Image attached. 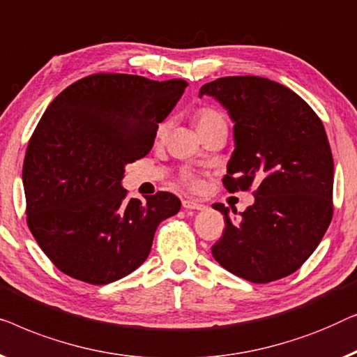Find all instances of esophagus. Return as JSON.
Returning a JSON list of instances; mask_svg holds the SVG:
<instances>
[{
    "instance_id": "obj_1",
    "label": "esophagus",
    "mask_w": 357,
    "mask_h": 357,
    "mask_svg": "<svg viewBox=\"0 0 357 357\" xmlns=\"http://www.w3.org/2000/svg\"><path fill=\"white\" fill-rule=\"evenodd\" d=\"M183 207L188 210H205V205L199 200H192V199H185L183 200Z\"/></svg>"
}]
</instances>
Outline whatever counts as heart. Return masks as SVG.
Wrapping results in <instances>:
<instances>
[{"instance_id": "obj_1", "label": "heart", "mask_w": 357, "mask_h": 357, "mask_svg": "<svg viewBox=\"0 0 357 357\" xmlns=\"http://www.w3.org/2000/svg\"><path fill=\"white\" fill-rule=\"evenodd\" d=\"M217 123H225V118L218 112H215V109L204 108V109H200V112L195 113V126H197V130H202L208 126H213V124H217ZM165 132H167V124H162V126L158 128L157 135L158 137H163ZM184 181L189 185H192V188L197 185V178L190 173L184 174Z\"/></svg>"}]
</instances>
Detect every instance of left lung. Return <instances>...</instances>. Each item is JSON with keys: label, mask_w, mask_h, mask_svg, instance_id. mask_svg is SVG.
Listing matches in <instances>:
<instances>
[{"label": "left lung", "mask_w": 357, "mask_h": 357, "mask_svg": "<svg viewBox=\"0 0 357 357\" xmlns=\"http://www.w3.org/2000/svg\"><path fill=\"white\" fill-rule=\"evenodd\" d=\"M233 121L234 150L223 184L229 192L255 185V200L229 218L212 254L252 283L288 277L307 260L331 222L333 157L314 109L284 85L255 76L222 77L200 87Z\"/></svg>", "instance_id": "obj_1"}]
</instances>
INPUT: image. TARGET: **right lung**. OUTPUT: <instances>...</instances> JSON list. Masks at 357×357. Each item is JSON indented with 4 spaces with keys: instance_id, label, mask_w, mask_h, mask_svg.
Wrapping results in <instances>:
<instances>
[{
    "instance_id": "right-lung-1",
    "label": "right lung",
    "mask_w": 357,
    "mask_h": 357,
    "mask_svg": "<svg viewBox=\"0 0 357 357\" xmlns=\"http://www.w3.org/2000/svg\"><path fill=\"white\" fill-rule=\"evenodd\" d=\"M188 82L93 74L50 103L22 168L27 223L47 257L69 277L108 284L149 257L158 225L181 208L169 192L128 199V163L153 147L158 123Z\"/></svg>"
}]
</instances>
